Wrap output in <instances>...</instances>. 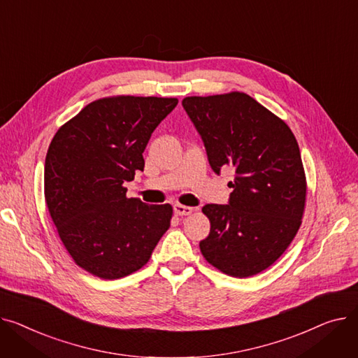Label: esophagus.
<instances>
[{
    "label": "esophagus",
    "instance_id": "obj_1",
    "mask_svg": "<svg viewBox=\"0 0 358 358\" xmlns=\"http://www.w3.org/2000/svg\"><path fill=\"white\" fill-rule=\"evenodd\" d=\"M173 211H175V214H176V215L183 217V215L192 214L194 209H192L191 206H185V205H180V203H175V205H173Z\"/></svg>",
    "mask_w": 358,
    "mask_h": 358
}]
</instances>
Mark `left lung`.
Here are the masks:
<instances>
[{"label": "left lung", "mask_w": 358, "mask_h": 358, "mask_svg": "<svg viewBox=\"0 0 358 358\" xmlns=\"http://www.w3.org/2000/svg\"><path fill=\"white\" fill-rule=\"evenodd\" d=\"M182 107L211 169H234L228 203L202 208L211 221L199 243L202 255L225 275H257L285 253L301 227L306 179L298 141L285 121L243 92L187 96Z\"/></svg>", "instance_id": "8db88e82"}]
</instances>
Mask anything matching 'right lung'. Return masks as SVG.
I'll return each instance as SVG.
<instances>
[{
    "instance_id": "1",
    "label": "right lung",
    "mask_w": 358,
    "mask_h": 358,
    "mask_svg": "<svg viewBox=\"0 0 358 358\" xmlns=\"http://www.w3.org/2000/svg\"><path fill=\"white\" fill-rule=\"evenodd\" d=\"M176 98L117 96L88 103L55 134L45 163V198L78 266L120 279L149 262L171 227L172 206L127 198L143 152Z\"/></svg>"
}]
</instances>
